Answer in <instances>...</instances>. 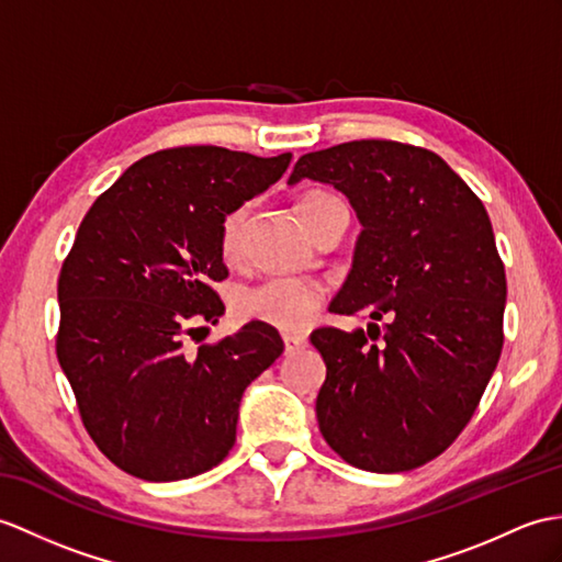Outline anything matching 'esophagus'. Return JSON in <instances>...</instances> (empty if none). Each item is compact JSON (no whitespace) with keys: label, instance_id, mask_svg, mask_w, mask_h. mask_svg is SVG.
I'll return each mask as SVG.
<instances>
[{"label":"esophagus","instance_id":"34e87169","mask_svg":"<svg viewBox=\"0 0 562 562\" xmlns=\"http://www.w3.org/2000/svg\"><path fill=\"white\" fill-rule=\"evenodd\" d=\"M282 340H284V349L290 351V355H292V351H299V349H304L308 345L306 335H302V333H284Z\"/></svg>","mask_w":562,"mask_h":562}]
</instances>
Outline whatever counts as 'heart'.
Here are the masks:
<instances>
[{"mask_svg": "<svg viewBox=\"0 0 562 562\" xmlns=\"http://www.w3.org/2000/svg\"><path fill=\"white\" fill-rule=\"evenodd\" d=\"M337 199L330 193L311 191L299 201V215L316 211L321 205H328ZM249 207H234L225 215L220 225V254L225 260L237 258L241 251V237ZM323 302L321 290L313 282L302 278H268L256 282L234 294V311L244 321H258L272 325V328L296 330L304 328L316 316V311Z\"/></svg>", "mask_w": 562, "mask_h": 562, "instance_id": "b5f03b06", "label": "heart"}]
</instances>
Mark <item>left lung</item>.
Returning <instances> with one entry per match:
<instances>
[{
  "label": "left lung",
  "mask_w": 562,
  "mask_h": 562,
  "mask_svg": "<svg viewBox=\"0 0 562 562\" xmlns=\"http://www.w3.org/2000/svg\"><path fill=\"white\" fill-rule=\"evenodd\" d=\"M302 179L355 207L363 229L330 311L371 318L369 336L311 333L328 369L318 428L349 464L409 472L452 446L498 367L507 282L488 213L440 155L397 140L306 153Z\"/></svg>",
  "instance_id": "obj_1"
}]
</instances>
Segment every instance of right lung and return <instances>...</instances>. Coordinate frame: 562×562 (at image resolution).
Here are the masks:
<instances>
[{
    "instance_id": "add662e5",
    "label": "right lung",
    "mask_w": 562,
    "mask_h": 562,
    "mask_svg": "<svg viewBox=\"0 0 562 562\" xmlns=\"http://www.w3.org/2000/svg\"><path fill=\"white\" fill-rule=\"evenodd\" d=\"M217 146L146 155L90 205L64 260L57 359L100 452L143 481L199 476L237 440L246 385L282 355L251 321L189 349L225 304L220 225L290 167Z\"/></svg>"
}]
</instances>
